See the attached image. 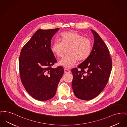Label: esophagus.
Segmentation results:
<instances>
[{"instance_id": "1", "label": "esophagus", "mask_w": 127, "mask_h": 127, "mask_svg": "<svg viewBox=\"0 0 127 127\" xmlns=\"http://www.w3.org/2000/svg\"><path fill=\"white\" fill-rule=\"evenodd\" d=\"M64 72L65 73H69L70 72V71L66 68H65V69H64Z\"/></svg>"}]
</instances>
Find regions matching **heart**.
Masks as SVG:
<instances>
[{"mask_svg":"<svg viewBox=\"0 0 127 127\" xmlns=\"http://www.w3.org/2000/svg\"><path fill=\"white\" fill-rule=\"evenodd\" d=\"M61 41H55L51 47L52 52L58 58L63 56L65 49L69 47L68 55L64 57L59 64L66 68L75 65L78 61H85L90 56L92 44L91 39L79 33L69 31L63 32L60 36Z\"/></svg>","mask_w":127,"mask_h":127,"instance_id":"b5f03b06","label":"heart"}]
</instances>
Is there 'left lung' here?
I'll return each mask as SVG.
<instances>
[{"instance_id": "8db88e82", "label": "left lung", "mask_w": 127, "mask_h": 127, "mask_svg": "<svg viewBox=\"0 0 127 127\" xmlns=\"http://www.w3.org/2000/svg\"><path fill=\"white\" fill-rule=\"evenodd\" d=\"M94 43L90 57L78 68L71 70L73 79L72 88L75 96L89 100L97 96L108 83L112 69V61L109 49L96 31Z\"/></svg>"}]
</instances>
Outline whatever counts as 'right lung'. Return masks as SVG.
I'll list each match as a JSON object with an SVG mask.
<instances>
[{"instance_id": "obj_1", "label": "right lung", "mask_w": 127, "mask_h": 127, "mask_svg": "<svg viewBox=\"0 0 127 127\" xmlns=\"http://www.w3.org/2000/svg\"><path fill=\"white\" fill-rule=\"evenodd\" d=\"M60 29L38 30L21 49L19 71L22 83L34 98L45 101L54 97L64 72L61 66L52 68L57 60L52 52V37Z\"/></svg>"}]
</instances>
